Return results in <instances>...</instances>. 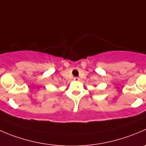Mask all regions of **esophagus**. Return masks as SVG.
<instances>
[{
	"label": "esophagus",
	"mask_w": 146,
	"mask_h": 146,
	"mask_svg": "<svg viewBox=\"0 0 146 146\" xmlns=\"http://www.w3.org/2000/svg\"><path fill=\"white\" fill-rule=\"evenodd\" d=\"M73 80H74L75 81H78V80H80V78H79L78 77H75L74 78H73Z\"/></svg>",
	"instance_id": "obj_1"
}]
</instances>
